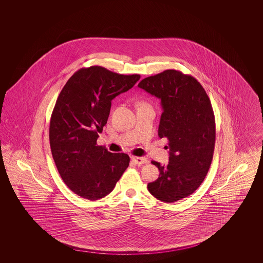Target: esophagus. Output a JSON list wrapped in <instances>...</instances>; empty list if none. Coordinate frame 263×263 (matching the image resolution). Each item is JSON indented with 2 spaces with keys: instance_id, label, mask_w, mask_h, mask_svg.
I'll use <instances>...</instances> for the list:
<instances>
[{
  "instance_id": "34e87169",
  "label": "esophagus",
  "mask_w": 263,
  "mask_h": 263,
  "mask_svg": "<svg viewBox=\"0 0 263 263\" xmlns=\"http://www.w3.org/2000/svg\"><path fill=\"white\" fill-rule=\"evenodd\" d=\"M132 161L136 164H144L148 163V160L145 157H132Z\"/></svg>"
}]
</instances>
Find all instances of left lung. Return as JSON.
Segmentation results:
<instances>
[{
  "label": "left lung",
  "mask_w": 263,
  "mask_h": 263,
  "mask_svg": "<svg viewBox=\"0 0 263 263\" xmlns=\"http://www.w3.org/2000/svg\"><path fill=\"white\" fill-rule=\"evenodd\" d=\"M138 87L161 100L159 137L168 140L167 165L152 162L159 178L148 183L151 194L172 203L200 186L212 163L216 126L211 101L192 76L165 70L142 80Z\"/></svg>",
  "instance_id": "1"
}]
</instances>
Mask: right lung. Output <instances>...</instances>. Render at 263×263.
<instances>
[{"instance_id":"right-lung-1","label":"right lung","mask_w":263,"mask_h":263,"mask_svg":"<svg viewBox=\"0 0 263 263\" xmlns=\"http://www.w3.org/2000/svg\"><path fill=\"white\" fill-rule=\"evenodd\" d=\"M100 66L82 68L62 88L51 115V153L63 181L93 201L109 194L129 165L124 153H110L97 140L106 124L111 100L137 83Z\"/></svg>"}]
</instances>
